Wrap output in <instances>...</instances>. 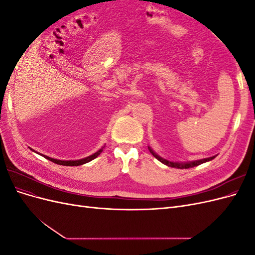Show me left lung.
I'll return each mask as SVG.
<instances>
[{"label": "left lung", "mask_w": 255, "mask_h": 255, "mask_svg": "<svg viewBox=\"0 0 255 255\" xmlns=\"http://www.w3.org/2000/svg\"><path fill=\"white\" fill-rule=\"evenodd\" d=\"M150 149V148H149ZM150 152L153 154L154 157H156L160 163H163L164 165H167L168 167H172V168H179V169H188V168H192V167H196V166H199L201 165L203 163H206V161L208 160H212L213 158H215V156L213 157H208V158H204V159H200V160H196V161H190V163H173V161H168L167 159H164L159 157L158 155H156L155 153H154L151 149H150Z\"/></svg>", "instance_id": "8db88e82"}]
</instances>
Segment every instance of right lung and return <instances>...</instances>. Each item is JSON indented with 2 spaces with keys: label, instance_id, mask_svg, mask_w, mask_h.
<instances>
[{
  "label": "right lung",
  "instance_id": "1",
  "mask_svg": "<svg viewBox=\"0 0 255 255\" xmlns=\"http://www.w3.org/2000/svg\"><path fill=\"white\" fill-rule=\"evenodd\" d=\"M103 151V149L99 150L98 152H96L95 154H92V155L86 157V158H82V159H79V160H58V159H55V158H51L49 156H45V155H42L44 156V158H47L51 161H53V163H55L57 165H63V166H80V165H83V164H86L88 163V161L95 159L96 157H98L100 155V153H101Z\"/></svg>",
  "mask_w": 255,
  "mask_h": 255
}]
</instances>
